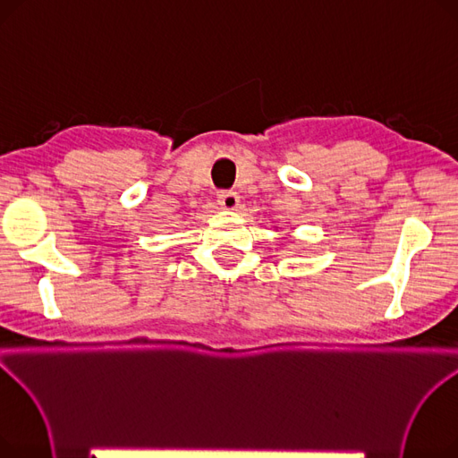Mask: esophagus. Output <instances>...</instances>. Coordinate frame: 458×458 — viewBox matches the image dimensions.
I'll use <instances>...</instances> for the list:
<instances>
[{"instance_id":"obj_1","label":"esophagus","mask_w":458,"mask_h":458,"mask_svg":"<svg viewBox=\"0 0 458 458\" xmlns=\"http://www.w3.org/2000/svg\"><path fill=\"white\" fill-rule=\"evenodd\" d=\"M238 203H240V198H238L236 192H233V191H222V192H218V205H220L222 208H225V210H234V208L238 207Z\"/></svg>"}]
</instances>
